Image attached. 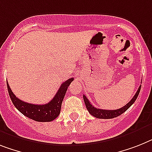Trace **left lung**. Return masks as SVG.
I'll list each match as a JSON object with an SVG mask.
<instances>
[{
  "instance_id": "1",
  "label": "left lung",
  "mask_w": 152,
  "mask_h": 152,
  "mask_svg": "<svg viewBox=\"0 0 152 152\" xmlns=\"http://www.w3.org/2000/svg\"><path fill=\"white\" fill-rule=\"evenodd\" d=\"M141 85L139 86V88L137 91L136 94L134 95V96L132 98V99L128 103L125 105L124 106H123L122 108L118 109V110H101V109H97V108L94 107L91 104L88 99L86 96L85 95H83V99L84 102H85V106L87 108L88 111L89 112V113L91 114V116H95L96 118L99 119H113L115 118V117H117L120 115H121L122 113H124L125 111L128 110L130 106H132L133 103L136 101L137 98L138 96L139 92L141 91Z\"/></svg>"
}]
</instances>
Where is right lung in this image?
I'll return each mask as SVG.
<instances>
[{"label": "right lung", "mask_w": 152, "mask_h": 152, "mask_svg": "<svg viewBox=\"0 0 152 152\" xmlns=\"http://www.w3.org/2000/svg\"><path fill=\"white\" fill-rule=\"evenodd\" d=\"M73 81L74 77H71L62 83L53 99L50 102L44 105H35V104L28 103V102L22 101L15 96V94L12 92L7 82V87L12 103L19 112L35 121L50 122L59 116V114L61 113V104L67 90V88Z\"/></svg>", "instance_id": "right-lung-1"}]
</instances>
